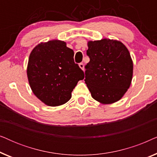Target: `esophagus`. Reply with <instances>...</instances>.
<instances>
[{
	"instance_id": "1",
	"label": "esophagus",
	"mask_w": 157,
	"mask_h": 157,
	"mask_svg": "<svg viewBox=\"0 0 157 157\" xmlns=\"http://www.w3.org/2000/svg\"><path fill=\"white\" fill-rule=\"evenodd\" d=\"M78 66H79V67L81 68V69L84 70V65H83V63H80L78 64Z\"/></svg>"
}]
</instances>
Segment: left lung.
<instances>
[{"instance_id":"left-lung-1","label":"left lung","mask_w":157,"mask_h":157,"mask_svg":"<svg viewBox=\"0 0 157 157\" xmlns=\"http://www.w3.org/2000/svg\"><path fill=\"white\" fill-rule=\"evenodd\" d=\"M85 83L92 98L103 104L117 102L127 91L132 80L133 61L121 41L104 38L88 42Z\"/></svg>"}]
</instances>
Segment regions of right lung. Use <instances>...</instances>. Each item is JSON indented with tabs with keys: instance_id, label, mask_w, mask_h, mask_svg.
<instances>
[{
	"instance_id": "add662e5",
	"label": "right lung",
	"mask_w": 157,
	"mask_h": 157,
	"mask_svg": "<svg viewBox=\"0 0 157 157\" xmlns=\"http://www.w3.org/2000/svg\"><path fill=\"white\" fill-rule=\"evenodd\" d=\"M74 51L59 40L40 43L32 50L28 79L33 93L47 106L66 104L78 81L84 78L83 71L74 63Z\"/></svg>"
}]
</instances>
